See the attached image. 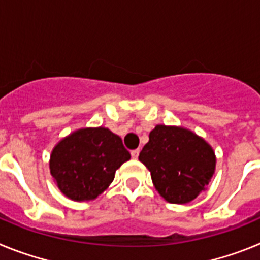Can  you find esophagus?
<instances>
[{
    "label": "esophagus",
    "instance_id": "34e87169",
    "mask_svg": "<svg viewBox=\"0 0 260 260\" xmlns=\"http://www.w3.org/2000/svg\"><path fill=\"white\" fill-rule=\"evenodd\" d=\"M138 156H139V150H133L132 151V157L133 158H138Z\"/></svg>",
    "mask_w": 260,
    "mask_h": 260
}]
</instances>
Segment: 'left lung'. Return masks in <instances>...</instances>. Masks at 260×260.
<instances>
[{"instance_id": "8db88e82", "label": "left lung", "mask_w": 260, "mask_h": 260, "mask_svg": "<svg viewBox=\"0 0 260 260\" xmlns=\"http://www.w3.org/2000/svg\"><path fill=\"white\" fill-rule=\"evenodd\" d=\"M139 161L169 203L186 204L206 190L215 174L216 155L208 142L182 126L156 125Z\"/></svg>"}]
</instances>
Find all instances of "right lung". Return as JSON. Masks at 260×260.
<instances>
[{
    "label": "right lung",
    "instance_id": "1",
    "mask_svg": "<svg viewBox=\"0 0 260 260\" xmlns=\"http://www.w3.org/2000/svg\"><path fill=\"white\" fill-rule=\"evenodd\" d=\"M122 139L107 127L78 128L53 147L49 169L61 192L75 202L93 201L130 160Z\"/></svg>",
    "mask_w": 260,
    "mask_h": 260
}]
</instances>
